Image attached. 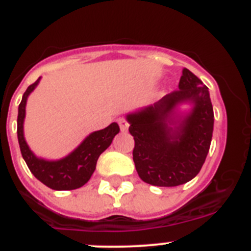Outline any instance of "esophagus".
<instances>
[{
  "label": "esophagus",
  "instance_id": "34e87169",
  "mask_svg": "<svg viewBox=\"0 0 251 251\" xmlns=\"http://www.w3.org/2000/svg\"><path fill=\"white\" fill-rule=\"evenodd\" d=\"M118 124H119V128H121L122 132H127L128 127H129V123L127 122L126 118H119L118 119Z\"/></svg>",
  "mask_w": 251,
  "mask_h": 251
}]
</instances>
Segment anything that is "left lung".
<instances>
[{
    "label": "left lung",
    "instance_id": "1",
    "mask_svg": "<svg viewBox=\"0 0 251 251\" xmlns=\"http://www.w3.org/2000/svg\"><path fill=\"white\" fill-rule=\"evenodd\" d=\"M185 101L194 103V108L175 122L172 112ZM127 121L134 138L133 161L142 181L175 187L200 172L211 145L214 110L207 86L188 69L182 70L178 89L153 105L128 114Z\"/></svg>",
    "mask_w": 251,
    "mask_h": 251
}]
</instances>
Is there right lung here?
I'll list each match as a JSON object with an SVG mask.
<instances>
[{"label":"right lung","instance_id":"obj_1","mask_svg":"<svg viewBox=\"0 0 251 251\" xmlns=\"http://www.w3.org/2000/svg\"><path fill=\"white\" fill-rule=\"evenodd\" d=\"M39 80L31 84L26 89L19 105L17 138H19L21 154L27 167L30 168L31 174L34 175L40 182L57 191L75 190L89 181L97 167V161L99 156L109 147L115 134L119 133V126L117 123H112L104 129L97 130L89 134L84 139L83 143L65 158L59 159V161H46L43 158H37L34 153L31 152L24 137V119H25V106L27 97L36 88Z\"/></svg>","mask_w":251,"mask_h":251}]
</instances>
